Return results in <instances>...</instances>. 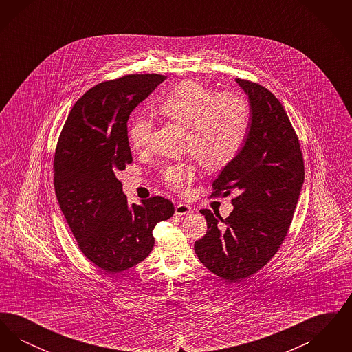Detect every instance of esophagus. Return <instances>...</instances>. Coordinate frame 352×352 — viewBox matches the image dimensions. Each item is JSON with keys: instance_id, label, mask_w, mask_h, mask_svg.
<instances>
[{"instance_id": "1", "label": "esophagus", "mask_w": 352, "mask_h": 352, "mask_svg": "<svg viewBox=\"0 0 352 352\" xmlns=\"http://www.w3.org/2000/svg\"><path fill=\"white\" fill-rule=\"evenodd\" d=\"M192 212V207L184 203H179L175 206V215L181 217V215H190Z\"/></svg>"}]
</instances>
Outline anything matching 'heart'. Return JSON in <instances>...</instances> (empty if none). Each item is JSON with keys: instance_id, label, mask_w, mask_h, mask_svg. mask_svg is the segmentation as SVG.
<instances>
[{"instance_id": "1", "label": "heart", "mask_w": 352, "mask_h": 352, "mask_svg": "<svg viewBox=\"0 0 352 352\" xmlns=\"http://www.w3.org/2000/svg\"><path fill=\"white\" fill-rule=\"evenodd\" d=\"M162 118L188 129L186 151L192 153L207 170L228 166L241 151L248 126L250 105L236 94H214L201 83L186 80L174 87L160 102ZM129 142L134 151L151 146L153 122L138 116L129 126ZM164 181L179 192H186L195 178L190 162L168 165L162 170Z\"/></svg>"}]
</instances>
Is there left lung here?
<instances>
[{"label": "left lung", "mask_w": 352, "mask_h": 352, "mask_svg": "<svg viewBox=\"0 0 352 352\" xmlns=\"http://www.w3.org/2000/svg\"><path fill=\"white\" fill-rule=\"evenodd\" d=\"M248 95L251 124L245 144L214 181L211 197L236 191L234 211L201 210L207 234L195 241L201 264L231 283L267 265L287 234L305 179L298 137L283 104L265 87L236 79Z\"/></svg>", "instance_id": "obj_1"}]
</instances>
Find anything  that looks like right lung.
<instances>
[{"instance_id": "right-lung-1", "label": "right lung", "mask_w": 352, "mask_h": 352, "mask_svg": "<svg viewBox=\"0 0 352 352\" xmlns=\"http://www.w3.org/2000/svg\"><path fill=\"white\" fill-rule=\"evenodd\" d=\"M165 79L134 74L92 87L72 107L58 140L56 199L80 251L108 273L145 260L154 227L174 215L173 203L162 197L129 204L116 178L133 161L129 116Z\"/></svg>"}]
</instances>
